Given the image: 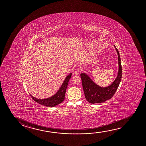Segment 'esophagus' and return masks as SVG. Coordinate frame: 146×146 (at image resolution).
<instances>
[{"instance_id":"1","label":"esophagus","mask_w":146,"mask_h":146,"mask_svg":"<svg viewBox=\"0 0 146 146\" xmlns=\"http://www.w3.org/2000/svg\"><path fill=\"white\" fill-rule=\"evenodd\" d=\"M81 71V69H79V68H77L75 71V74L78 75L79 74V73Z\"/></svg>"}]
</instances>
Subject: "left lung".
Here are the masks:
<instances>
[{"label": "left lung", "instance_id": "obj_1", "mask_svg": "<svg viewBox=\"0 0 146 146\" xmlns=\"http://www.w3.org/2000/svg\"><path fill=\"white\" fill-rule=\"evenodd\" d=\"M115 47L118 56L119 72L117 77L110 86L102 88L95 84L88 75L85 73L80 74L85 98L90 103H102L110 99L114 95L119 87L122 78V68L119 51L115 46Z\"/></svg>", "mask_w": 146, "mask_h": 146}]
</instances>
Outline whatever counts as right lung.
<instances>
[{
    "mask_svg": "<svg viewBox=\"0 0 146 146\" xmlns=\"http://www.w3.org/2000/svg\"><path fill=\"white\" fill-rule=\"evenodd\" d=\"M71 75H72V73H70L66 77L60 90L54 95L51 97L50 98L44 99H39L34 98V97L31 96V95H30L34 101H35L36 102L41 105L46 106H49V107H53L58 105L60 103H62V101L65 100V93L66 92L68 82L69 81L70 79L71 78Z\"/></svg>",
    "mask_w": 146,
    "mask_h": 146,
    "instance_id": "obj_1",
    "label": "right lung"
}]
</instances>
